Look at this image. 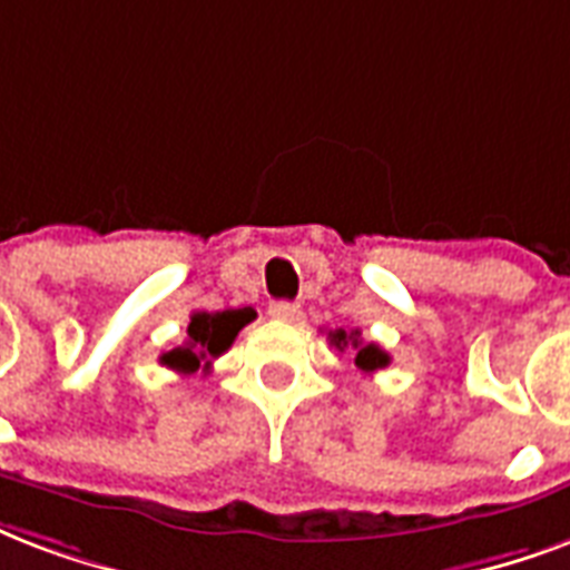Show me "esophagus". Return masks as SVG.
<instances>
[{"instance_id": "34e87169", "label": "esophagus", "mask_w": 570, "mask_h": 570, "mask_svg": "<svg viewBox=\"0 0 570 570\" xmlns=\"http://www.w3.org/2000/svg\"><path fill=\"white\" fill-rule=\"evenodd\" d=\"M298 314H302V311H298V304L295 302H275L268 307V316H272V320H281V323H295Z\"/></svg>"}]
</instances>
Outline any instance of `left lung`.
Segmentation results:
<instances>
[{"label":"left lung","mask_w":570,"mask_h":570,"mask_svg":"<svg viewBox=\"0 0 570 570\" xmlns=\"http://www.w3.org/2000/svg\"><path fill=\"white\" fill-rule=\"evenodd\" d=\"M328 341L337 346V350H346V346H353L355 350V367L362 373H376L382 371V367H389V353L385 350H380L376 343H367L362 341V332L355 328V332H343V328H337V332H328Z\"/></svg>","instance_id":"8db88e82"}]
</instances>
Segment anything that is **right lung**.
<instances>
[{"label":"right lung","instance_id":"add662e5","mask_svg":"<svg viewBox=\"0 0 570 570\" xmlns=\"http://www.w3.org/2000/svg\"><path fill=\"white\" fill-rule=\"evenodd\" d=\"M250 320H256L254 307H238V311H197L190 314L188 337L181 346L160 355V364L176 373L208 371L217 355H224L236 341V334L245 328Z\"/></svg>","mask_w":570,"mask_h":570}]
</instances>
